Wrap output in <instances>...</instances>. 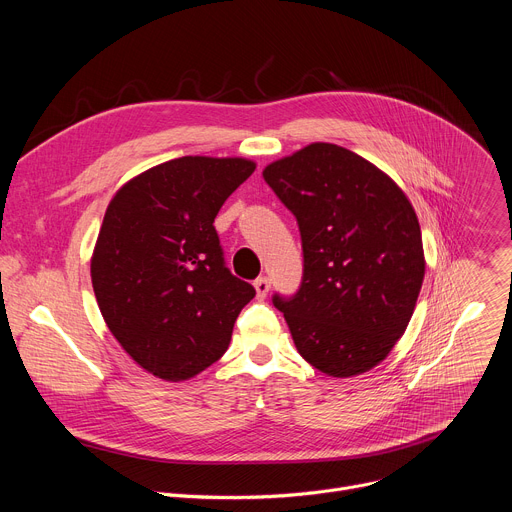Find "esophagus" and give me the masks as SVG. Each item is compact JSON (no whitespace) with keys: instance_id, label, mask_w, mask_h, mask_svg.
Here are the masks:
<instances>
[{"instance_id":"34e87169","label":"esophagus","mask_w":512,"mask_h":512,"mask_svg":"<svg viewBox=\"0 0 512 512\" xmlns=\"http://www.w3.org/2000/svg\"><path fill=\"white\" fill-rule=\"evenodd\" d=\"M253 285H255V289H257V298H259V300H265L267 294H269V287H271V285H269V279H267V277H257Z\"/></svg>"}]
</instances>
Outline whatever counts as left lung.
<instances>
[{"label": "left lung", "mask_w": 512, "mask_h": 512, "mask_svg": "<svg viewBox=\"0 0 512 512\" xmlns=\"http://www.w3.org/2000/svg\"><path fill=\"white\" fill-rule=\"evenodd\" d=\"M263 178L302 235V285L273 296L298 352L330 377L371 371L403 336L425 275L411 202L377 166L322 141Z\"/></svg>", "instance_id": "left-lung-1"}]
</instances>
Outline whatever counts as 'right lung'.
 Instances as JSON below:
<instances>
[{
  "label": "right lung",
  "instance_id": "1",
  "mask_svg": "<svg viewBox=\"0 0 512 512\" xmlns=\"http://www.w3.org/2000/svg\"><path fill=\"white\" fill-rule=\"evenodd\" d=\"M255 172L184 156L145 170L107 206L91 259L99 310L141 369L186 381L225 354L255 287L225 265L214 218Z\"/></svg>",
  "mask_w": 512,
  "mask_h": 512
}]
</instances>
